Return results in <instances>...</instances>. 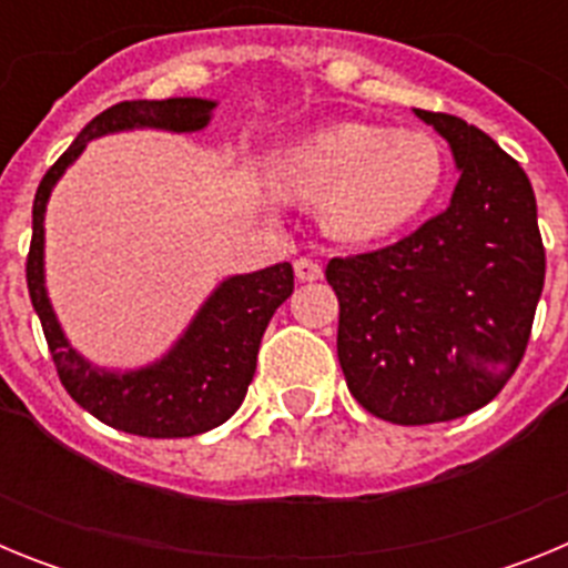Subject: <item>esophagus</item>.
<instances>
[{
  "instance_id": "34e87169",
  "label": "esophagus",
  "mask_w": 568,
  "mask_h": 568,
  "mask_svg": "<svg viewBox=\"0 0 568 568\" xmlns=\"http://www.w3.org/2000/svg\"><path fill=\"white\" fill-rule=\"evenodd\" d=\"M295 278L298 281H318L321 278V264L313 258H298L295 261Z\"/></svg>"
}]
</instances>
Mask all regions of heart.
Listing matches in <instances>:
<instances>
[{
	"instance_id": "heart-1",
	"label": "heart",
	"mask_w": 568,
	"mask_h": 568,
	"mask_svg": "<svg viewBox=\"0 0 568 568\" xmlns=\"http://www.w3.org/2000/svg\"><path fill=\"white\" fill-rule=\"evenodd\" d=\"M278 179L295 195H321L318 219L333 239L369 244L429 210L444 155L426 133L341 122L290 144L278 155Z\"/></svg>"
}]
</instances>
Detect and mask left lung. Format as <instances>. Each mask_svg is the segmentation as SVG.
Masks as SVG:
<instances>
[{
  "label": "left lung",
  "instance_id": "1",
  "mask_svg": "<svg viewBox=\"0 0 568 568\" xmlns=\"http://www.w3.org/2000/svg\"><path fill=\"white\" fill-rule=\"evenodd\" d=\"M415 115L453 150L449 207L389 247L327 264L346 386L366 413L400 426L464 418L504 389L546 275L524 168L458 115Z\"/></svg>",
  "mask_w": 568,
  "mask_h": 568
}]
</instances>
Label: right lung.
<instances>
[{
  "label": "right lung",
  "instance_id": "right-lung-1",
  "mask_svg": "<svg viewBox=\"0 0 568 568\" xmlns=\"http://www.w3.org/2000/svg\"><path fill=\"white\" fill-rule=\"evenodd\" d=\"M215 104L219 102L213 99L195 97L113 104L99 113L44 173L33 199L28 290L59 378L70 398L93 418L142 438H190L233 418L255 375L261 335L275 310L293 295V267L284 261L255 273L227 275L195 310L184 333L162 358L135 369H108L70 344L50 304L44 284V213L64 170L93 139L128 130L199 133L213 119Z\"/></svg>",
  "mask_w": 568,
  "mask_h": 568
}]
</instances>
